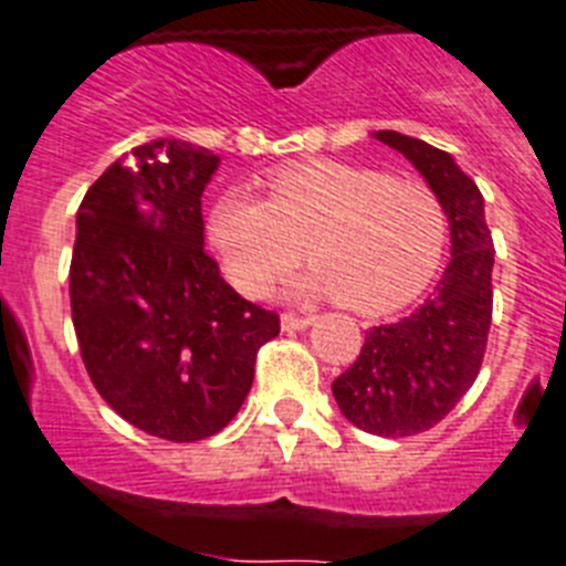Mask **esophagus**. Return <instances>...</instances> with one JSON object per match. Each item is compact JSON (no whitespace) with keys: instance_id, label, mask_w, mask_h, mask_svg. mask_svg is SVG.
Wrapping results in <instances>:
<instances>
[{"instance_id":"34e87169","label":"esophagus","mask_w":566,"mask_h":566,"mask_svg":"<svg viewBox=\"0 0 566 566\" xmlns=\"http://www.w3.org/2000/svg\"><path fill=\"white\" fill-rule=\"evenodd\" d=\"M314 323V317H303V314H280V326H283V332H303V328H308Z\"/></svg>"}]
</instances>
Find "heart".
<instances>
[{"label":"heart","instance_id":"b5f03b06","mask_svg":"<svg viewBox=\"0 0 566 566\" xmlns=\"http://www.w3.org/2000/svg\"><path fill=\"white\" fill-rule=\"evenodd\" d=\"M263 189V201L227 192L209 212V240L243 294L266 292L303 252L314 274L300 292L391 312L422 294L442 263L448 218L422 181L303 161L269 175Z\"/></svg>","mask_w":566,"mask_h":566}]
</instances>
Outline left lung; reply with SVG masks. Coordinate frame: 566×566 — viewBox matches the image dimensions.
Wrapping results in <instances>:
<instances>
[{
  "mask_svg": "<svg viewBox=\"0 0 566 566\" xmlns=\"http://www.w3.org/2000/svg\"><path fill=\"white\" fill-rule=\"evenodd\" d=\"M374 138L422 172L451 223V263L437 294L408 317L374 326L352 368L332 382L348 422L399 439L442 422L476 382L493 317V238L482 192L451 155L394 129Z\"/></svg>",
  "mask_w": 566,
  "mask_h": 566,
  "instance_id": "1",
  "label": "left lung"
}]
</instances>
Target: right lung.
Listing matches in <instances>:
<instances>
[{
  "instance_id": "obj_1",
  "label": "right lung",
  "mask_w": 566,
  "mask_h": 566,
  "mask_svg": "<svg viewBox=\"0 0 566 566\" xmlns=\"http://www.w3.org/2000/svg\"><path fill=\"white\" fill-rule=\"evenodd\" d=\"M221 158L149 142L104 169L76 214L70 308L104 402L149 437L232 422L280 317L240 297L203 249L201 195Z\"/></svg>"
}]
</instances>
